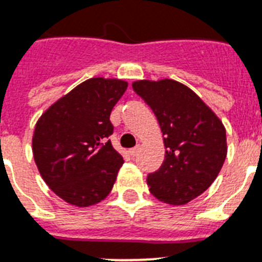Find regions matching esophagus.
<instances>
[{"label": "esophagus", "mask_w": 262, "mask_h": 262, "mask_svg": "<svg viewBox=\"0 0 262 262\" xmlns=\"http://www.w3.org/2000/svg\"><path fill=\"white\" fill-rule=\"evenodd\" d=\"M138 151H140V146H135V148H132L130 150H129V153H130V156L132 157H136V156L138 155Z\"/></svg>", "instance_id": "34e87169"}]
</instances>
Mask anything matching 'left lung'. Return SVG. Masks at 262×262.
I'll return each instance as SVG.
<instances>
[{
	"mask_svg": "<svg viewBox=\"0 0 262 262\" xmlns=\"http://www.w3.org/2000/svg\"><path fill=\"white\" fill-rule=\"evenodd\" d=\"M133 90L161 127L165 160L146 182L156 199L184 205L216 180L226 157L223 122L188 86L173 80L136 81Z\"/></svg>",
	"mask_w": 262,
	"mask_h": 262,
	"instance_id": "obj_1",
	"label": "left lung"
}]
</instances>
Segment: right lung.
I'll return each instance as SVG.
<instances>
[{"mask_svg": "<svg viewBox=\"0 0 262 262\" xmlns=\"http://www.w3.org/2000/svg\"><path fill=\"white\" fill-rule=\"evenodd\" d=\"M127 82L90 78L63 96L34 127L33 155L53 192L76 206L94 205L111 193L124 164L109 140L112 109Z\"/></svg>", "mask_w": 262, "mask_h": 262, "instance_id": "add662e5", "label": "right lung"}]
</instances>
